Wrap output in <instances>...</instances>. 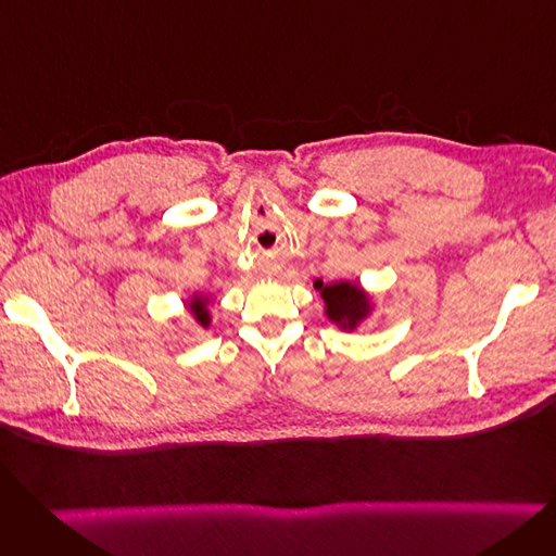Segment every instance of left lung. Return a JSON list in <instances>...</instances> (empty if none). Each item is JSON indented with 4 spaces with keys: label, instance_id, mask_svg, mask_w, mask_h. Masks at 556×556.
I'll return each instance as SVG.
<instances>
[{
    "label": "left lung",
    "instance_id": "left-lung-1",
    "mask_svg": "<svg viewBox=\"0 0 556 556\" xmlns=\"http://www.w3.org/2000/svg\"><path fill=\"white\" fill-rule=\"evenodd\" d=\"M319 298L325 300V313L333 325L344 331H354L371 311L369 295L358 283L352 281H336V283H313Z\"/></svg>",
    "mask_w": 556,
    "mask_h": 556
}]
</instances>
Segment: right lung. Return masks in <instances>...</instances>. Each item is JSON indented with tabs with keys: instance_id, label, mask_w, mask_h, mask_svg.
Returning <instances> with one entry per match:
<instances>
[{
	"instance_id": "right-lung-1",
	"label": "right lung",
	"mask_w": 556,
	"mask_h": 556,
	"mask_svg": "<svg viewBox=\"0 0 556 556\" xmlns=\"http://www.w3.org/2000/svg\"><path fill=\"white\" fill-rule=\"evenodd\" d=\"M189 308H191V313H193V317H195V323H198L200 327L207 329V327L212 325V315H210V311H207V298L193 295L191 302H189Z\"/></svg>"
}]
</instances>
